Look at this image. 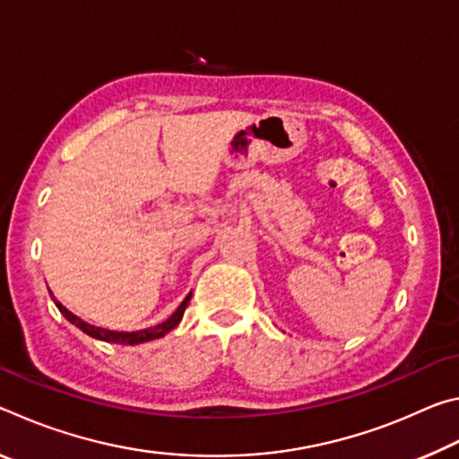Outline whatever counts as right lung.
<instances>
[{
	"label": "right lung",
	"mask_w": 459,
	"mask_h": 459,
	"mask_svg": "<svg viewBox=\"0 0 459 459\" xmlns=\"http://www.w3.org/2000/svg\"><path fill=\"white\" fill-rule=\"evenodd\" d=\"M192 295L186 298L180 307L176 309V312L168 317L166 322H161L158 325H153V328H145V330H139V332H111V330H105V328H97V325H91L87 322H82L81 317H76L73 312H68V309L60 304L58 299H54V304L60 309V314L66 317L68 322L74 324L76 328H81L84 333H89V336L97 338V340H105V342H115V344H142V342H150L155 338H161L166 336L169 330H174L178 324H180L182 316L186 312V307H188V301H190Z\"/></svg>",
	"instance_id": "1"
}]
</instances>
